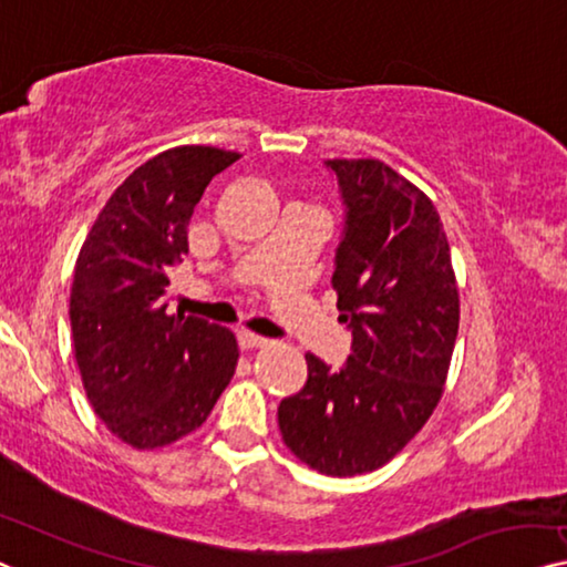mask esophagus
<instances>
[{
    "label": "esophagus",
    "mask_w": 567,
    "mask_h": 567,
    "mask_svg": "<svg viewBox=\"0 0 567 567\" xmlns=\"http://www.w3.org/2000/svg\"><path fill=\"white\" fill-rule=\"evenodd\" d=\"M239 341H241L244 349H265V346H269V338L257 336V333H251V331H241L239 333Z\"/></svg>",
    "instance_id": "34e87169"
}]
</instances>
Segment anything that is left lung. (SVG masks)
Wrapping results in <instances>:
<instances>
[{"mask_svg":"<svg viewBox=\"0 0 567 567\" xmlns=\"http://www.w3.org/2000/svg\"><path fill=\"white\" fill-rule=\"evenodd\" d=\"M346 203L333 290L353 333L341 371L308 353V382L282 400L285 445L312 471L382 468L441 402L461 300L441 216L382 159H328Z\"/></svg>","mask_w":567,"mask_h":567,"instance_id":"left-lung-1","label":"left lung"}]
</instances>
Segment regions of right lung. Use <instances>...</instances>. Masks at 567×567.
Returning <instances> with one entry per match:
<instances>
[{
    "label": "right lung",
    "mask_w": 567,
    "mask_h": 567,
    "mask_svg": "<svg viewBox=\"0 0 567 567\" xmlns=\"http://www.w3.org/2000/svg\"><path fill=\"white\" fill-rule=\"evenodd\" d=\"M239 157L206 145L159 152L112 193L75 259L71 331L83 392L109 433L137 451L198 430L239 364L229 328L167 312L193 210Z\"/></svg>",
    "instance_id": "right-lung-1"
}]
</instances>
